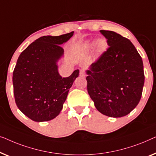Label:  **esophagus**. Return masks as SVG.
I'll return each instance as SVG.
<instances>
[{
	"label": "esophagus",
	"instance_id": "34e87169",
	"mask_svg": "<svg viewBox=\"0 0 156 156\" xmlns=\"http://www.w3.org/2000/svg\"><path fill=\"white\" fill-rule=\"evenodd\" d=\"M80 76H83V77H85V76H86V74H85V70H84V69H80Z\"/></svg>",
	"mask_w": 156,
	"mask_h": 156
}]
</instances>
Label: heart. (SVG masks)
I'll use <instances>...</instances> for the list:
<instances>
[{"mask_svg":"<svg viewBox=\"0 0 156 156\" xmlns=\"http://www.w3.org/2000/svg\"><path fill=\"white\" fill-rule=\"evenodd\" d=\"M105 41L104 40H99L97 43L98 48L99 49H102V48L105 47ZM92 46H93V44H87V47H91Z\"/></svg>","mask_w":156,"mask_h":156,"instance_id":"heart-1","label":"heart"}]
</instances>
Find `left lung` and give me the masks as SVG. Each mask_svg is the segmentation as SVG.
<instances>
[{
	"label": "left lung",
	"instance_id": "8db88e82",
	"mask_svg": "<svg viewBox=\"0 0 156 156\" xmlns=\"http://www.w3.org/2000/svg\"><path fill=\"white\" fill-rule=\"evenodd\" d=\"M109 47L86 71L87 89L96 109L110 117H122L139 104L144 85L143 61L129 39L100 30Z\"/></svg>",
	"mask_w": 156,
	"mask_h": 156
}]
</instances>
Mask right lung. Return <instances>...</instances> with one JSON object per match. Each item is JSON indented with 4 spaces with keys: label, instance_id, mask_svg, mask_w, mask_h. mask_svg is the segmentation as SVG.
I'll list each match as a JSON object with an SVG mask.
<instances>
[{
    "label": "right lung",
    "instance_id": "1",
    "mask_svg": "<svg viewBox=\"0 0 156 156\" xmlns=\"http://www.w3.org/2000/svg\"><path fill=\"white\" fill-rule=\"evenodd\" d=\"M74 32L60 36H43L28 46L20 55L12 73L13 93L17 107L34 122L49 121L63 108L69 89L79 70L62 78L57 62L63 55L61 44Z\"/></svg>",
    "mask_w": 156,
    "mask_h": 156
}]
</instances>
